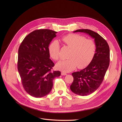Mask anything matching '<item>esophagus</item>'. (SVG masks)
Returning a JSON list of instances; mask_svg holds the SVG:
<instances>
[{
  "label": "esophagus",
  "instance_id": "esophagus-1",
  "mask_svg": "<svg viewBox=\"0 0 122 122\" xmlns=\"http://www.w3.org/2000/svg\"><path fill=\"white\" fill-rule=\"evenodd\" d=\"M66 75H67V74L66 73H65V72H61V75H62V76H65Z\"/></svg>",
  "mask_w": 122,
  "mask_h": 122
}]
</instances>
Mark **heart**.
<instances>
[{"label":"heart","mask_w":122,"mask_h":122,"mask_svg":"<svg viewBox=\"0 0 122 122\" xmlns=\"http://www.w3.org/2000/svg\"><path fill=\"white\" fill-rule=\"evenodd\" d=\"M61 40L71 50L69 59L59 61L56 64L58 69L64 72H69L77 66L82 68L86 66L92 60L96 49L95 44L91 40L78 34H69L62 37ZM60 46L57 40L51 41L48 46L50 56L57 61L60 58Z\"/></svg>","instance_id":"heart-1"}]
</instances>
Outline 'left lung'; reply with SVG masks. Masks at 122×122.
<instances>
[{"mask_svg":"<svg viewBox=\"0 0 122 122\" xmlns=\"http://www.w3.org/2000/svg\"><path fill=\"white\" fill-rule=\"evenodd\" d=\"M94 39L96 50L91 62L85 69L74 72V81L70 86L72 92L81 96L92 94L99 87L103 81L109 65L110 49L107 41L98 34L88 29H79Z\"/></svg>","mask_w":122,"mask_h":122,"instance_id":"8db88e82","label":"left lung"}]
</instances>
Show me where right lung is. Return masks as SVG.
Wrapping results in <instances>:
<instances>
[{"instance_id": "right-lung-1", "label": "right lung", "mask_w": 122, "mask_h": 122, "mask_svg": "<svg viewBox=\"0 0 122 122\" xmlns=\"http://www.w3.org/2000/svg\"><path fill=\"white\" fill-rule=\"evenodd\" d=\"M57 32L48 29L35 30L25 36L19 46L18 70L24 88L32 97L47 95L59 71H52L54 63L49 58L48 46Z\"/></svg>"}]
</instances>
